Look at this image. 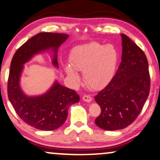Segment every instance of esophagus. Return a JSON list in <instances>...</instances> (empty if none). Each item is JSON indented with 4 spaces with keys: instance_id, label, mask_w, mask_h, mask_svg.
<instances>
[{
    "instance_id": "obj_1",
    "label": "esophagus",
    "mask_w": 160,
    "mask_h": 160,
    "mask_svg": "<svg viewBox=\"0 0 160 160\" xmlns=\"http://www.w3.org/2000/svg\"><path fill=\"white\" fill-rule=\"evenodd\" d=\"M82 100H83L84 101L89 103V102L92 101V98H91V96H89V95H84L83 97H82Z\"/></svg>"
}]
</instances>
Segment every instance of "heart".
Masks as SVG:
<instances>
[{"label": "heart", "mask_w": 160, "mask_h": 160, "mask_svg": "<svg viewBox=\"0 0 160 160\" xmlns=\"http://www.w3.org/2000/svg\"><path fill=\"white\" fill-rule=\"evenodd\" d=\"M69 60L70 64H65L64 68L73 82L80 81L76 70L82 71L86 85L92 89H101L114 77L118 55L113 46L92 42L74 48Z\"/></svg>", "instance_id": "1"}]
</instances>
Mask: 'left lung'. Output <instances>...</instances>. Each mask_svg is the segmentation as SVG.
<instances>
[{"mask_svg": "<svg viewBox=\"0 0 160 160\" xmlns=\"http://www.w3.org/2000/svg\"><path fill=\"white\" fill-rule=\"evenodd\" d=\"M116 74L95 97L101 109L95 124L105 130H122L140 114L150 92L148 62L143 51L124 34Z\"/></svg>", "mask_w": 160, "mask_h": 160, "instance_id": "left-lung-1", "label": "left lung"}]
</instances>
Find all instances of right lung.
<instances>
[{"mask_svg": "<svg viewBox=\"0 0 160 160\" xmlns=\"http://www.w3.org/2000/svg\"><path fill=\"white\" fill-rule=\"evenodd\" d=\"M68 36L64 33L39 32L17 50L11 62L7 85L9 100L18 116L38 130L50 131L62 126L68 116V108L78 103L80 97L76 92L62 86L57 80L41 95H27L20 86L24 65L38 53L51 51L52 64L58 68L57 51Z\"/></svg>", "mask_w": 160, "mask_h": 160, "instance_id": "right-lung-1", "label": "right lung"}]
</instances>
